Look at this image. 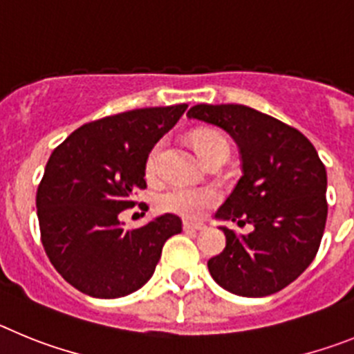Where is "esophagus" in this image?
Wrapping results in <instances>:
<instances>
[{
    "label": "esophagus",
    "mask_w": 354,
    "mask_h": 354,
    "mask_svg": "<svg viewBox=\"0 0 354 354\" xmlns=\"http://www.w3.org/2000/svg\"><path fill=\"white\" fill-rule=\"evenodd\" d=\"M184 230H204L205 225L204 223H193V221H184L183 223Z\"/></svg>",
    "instance_id": "esophagus-1"
}]
</instances>
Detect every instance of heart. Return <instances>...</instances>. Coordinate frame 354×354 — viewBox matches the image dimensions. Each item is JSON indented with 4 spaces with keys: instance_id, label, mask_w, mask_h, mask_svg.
Masks as SVG:
<instances>
[{
    "instance_id": "heart-1",
    "label": "heart",
    "mask_w": 354,
    "mask_h": 354,
    "mask_svg": "<svg viewBox=\"0 0 354 354\" xmlns=\"http://www.w3.org/2000/svg\"><path fill=\"white\" fill-rule=\"evenodd\" d=\"M214 140H223L218 133L212 131H202V133L193 136V145L196 152H202L207 143ZM161 143L152 147V150L147 156L145 171L149 177H154L159 167V156H161ZM220 200V193L216 192L212 186H174L168 192L161 193L158 198V207L162 212H171V214H179L183 218L195 220L204 216L205 211L216 205Z\"/></svg>"
}]
</instances>
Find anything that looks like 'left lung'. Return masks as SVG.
<instances>
[{
  "label": "left lung",
  "instance_id": "obj_1",
  "mask_svg": "<svg viewBox=\"0 0 354 354\" xmlns=\"http://www.w3.org/2000/svg\"><path fill=\"white\" fill-rule=\"evenodd\" d=\"M187 118L237 143L243 175L214 220L253 227L250 234L218 227L227 245L209 259V273L245 298L282 290L314 261L326 225L328 179L317 150L298 129L243 104H196Z\"/></svg>",
  "mask_w": 354,
  "mask_h": 354
}]
</instances>
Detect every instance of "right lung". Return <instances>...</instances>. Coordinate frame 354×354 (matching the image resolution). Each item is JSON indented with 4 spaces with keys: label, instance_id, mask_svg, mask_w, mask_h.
<instances>
[{
    "label": "right lung",
    "instance_id": "add662e5",
    "mask_svg": "<svg viewBox=\"0 0 354 354\" xmlns=\"http://www.w3.org/2000/svg\"><path fill=\"white\" fill-rule=\"evenodd\" d=\"M187 104L142 108L84 124L53 150L37 189L42 245L56 271L92 298L113 299L142 289L154 274L179 216L162 214L126 230L118 214L145 189L152 147Z\"/></svg>",
    "mask_w": 354,
    "mask_h": 354
}]
</instances>
